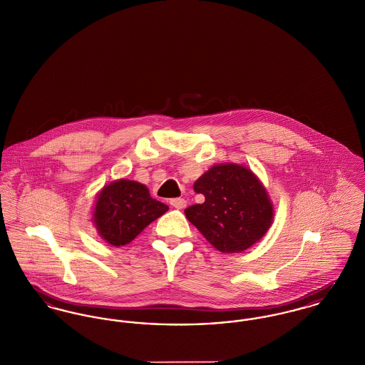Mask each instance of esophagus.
Returning <instances> with one entry per match:
<instances>
[{"label":"esophagus","instance_id":"1","mask_svg":"<svg viewBox=\"0 0 365 365\" xmlns=\"http://www.w3.org/2000/svg\"><path fill=\"white\" fill-rule=\"evenodd\" d=\"M170 205L173 207L181 210V209H184L187 206V200L182 199V197H174V199H171Z\"/></svg>","mask_w":365,"mask_h":365}]
</instances>
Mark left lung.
Returning a JSON list of instances; mask_svg holds the SVG:
<instances>
[{
  "label": "left lung",
  "instance_id": "1",
  "mask_svg": "<svg viewBox=\"0 0 365 365\" xmlns=\"http://www.w3.org/2000/svg\"><path fill=\"white\" fill-rule=\"evenodd\" d=\"M202 205L185 209V216L222 253H240L260 241L274 219L267 191L247 168L215 165L194 184Z\"/></svg>",
  "mask_w": 365,
  "mask_h": 365
}]
</instances>
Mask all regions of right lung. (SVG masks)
Wrapping results in <instances>:
<instances>
[{
  "label": "right lung",
  "instance_id": "1",
  "mask_svg": "<svg viewBox=\"0 0 365 365\" xmlns=\"http://www.w3.org/2000/svg\"><path fill=\"white\" fill-rule=\"evenodd\" d=\"M168 210L169 206L153 199L144 184L122 178L101 190L93 221L103 241L123 246Z\"/></svg>",
  "mask_w": 365,
  "mask_h": 365
}]
</instances>
